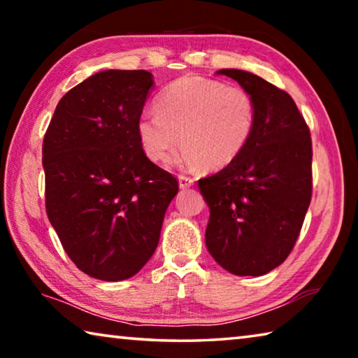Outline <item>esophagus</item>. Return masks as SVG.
I'll return each mask as SVG.
<instances>
[{
	"mask_svg": "<svg viewBox=\"0 0 358 358\" xmlns=\"http://www.w3.org/2000/svg\"><path fill=\"white\" fill-rule=\"evenodd\" d=\"M178 185L181 189H187V187H191L194 185V180L191 177H186V175H180Z\"/></svg>",
	"mask_w": 358,
	"mask_h": 358,
	"instance_id": "34e87169",
	"label": "esophagus"
}]
</instances>
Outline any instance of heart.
I'll use <instances>...</instances> for the list:
<instances>
[{"instance_id":"heart-1","label":"heart","mask_w":358,"mask_h":358,"mask_svg":"<svg viewBox=\"0 0 358 358\" xmlns=\"http://www.w3.org/2000/svg\"><path fill=\"white\" fill-rule=\"evenodd\" d=\"M155 107L156 113H142L136 124L143 153L153 162L171 159L181 136V164L220 171L243 153L256 129L252 96L213 78H177L159 93Z\"/></svg>"}]
</instances>
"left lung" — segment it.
<instances>
[{
  "instance_id": "8db88e82",
  "label": "left lung",
  "mask_w": 358,
  "mask_h": 358,
  "mask_svg": "<svg viewBox=\"0 0 358 358\" xmlns=\"http://www.w3.org/2000/svg\"><path fill=\"white\" fill-rule=\"evenodd\" d=\"M252 96L256 129L232 164L199 180L210 208L205 245L224 270L260 276L281 265L299 238L313 191V147L294 99L262 77L221 69Z\"/></svg>"
}]
</instances>
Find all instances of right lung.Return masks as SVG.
<instances>
[{
	"instance_id": "1",
	"label": "right lung",
	"mask_w": 358,
	"mask_h": 358,
	"mask_svg": "<svg viewBox=\"0 0 358 358\" xmlns=\"http://www.w3.org/2000/svg\"><path fill=\"white\" fill-rule=\"evenodd\" d=\"M153 74L107 69L69 90L42 145L45 210L83 273L123 281L159 243L178 181L143 153L137 137Z\"/></svg>"
}]
</instances>
